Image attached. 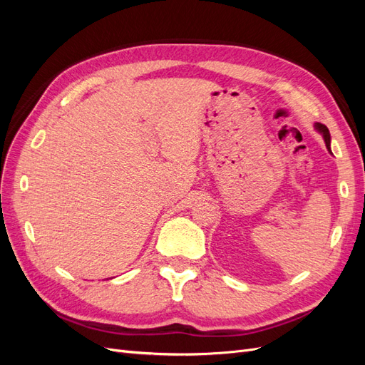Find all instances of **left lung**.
<instances>
[{"label": "left lung", "mask_w": 365, "mask_h": 365, "mask_svg": "<svg viewBox=\"0 0 365 365\" xmlns=\"http://www.w3.org/2000/svg\"><path fill=\"white\" fill-rule=\"evenodd\" d=\"M317 129L322 132L323 134V137H324V141H326V146H327V149H330V134H329V129L324 126V125H322V123H317Z\"/></svg>", "instance_id": "1"}]
</instances>
